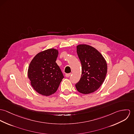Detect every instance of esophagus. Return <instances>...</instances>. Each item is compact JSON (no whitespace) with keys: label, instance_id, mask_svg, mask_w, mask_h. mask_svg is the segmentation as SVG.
Instances as JSON below:
<instances>
[{"label":"esophagus","instance_id":"1","mask_svg":"<svg viewBox=\"0 0 134 134\" xmlns=\"http://www.w3.org/2000/svg\"><path fill=\"white\" fill-rule=\"evenodd\" d=\"M71 75V73H68V74H65V76L66 77H69Z\"/></svg>","mask_w":134,"mask_h":134}]
</instances>
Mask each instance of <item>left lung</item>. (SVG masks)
<instances>
[{
  "instance_id": "obj_1",
  "label": "left lung",
  "mask_w": 134,
  "mask_h": 134,
  "mask_svg": "<svg viewBox=\"0 0 134 134\" xmlns=\"http://www.w3.org/2000/svg\"><path fill=\"white\" fill-rule=\"evenodd\" d=\"M77 53L81 62L82 74L75 85L76 89L82 94L91 93L100 87L105 79L106 61L95 48L88 45L77 46Z\"/></svg>"
}]
</instances>
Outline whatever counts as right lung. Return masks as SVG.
Listing matches in <instances>:
<instances>
[{"instance_id":"1","label":"right lung","mask_w":134,"mask_h":134,"mask_svg":"<svg viewBox=\"0 0 134 134\" xmlns=\"http://www.w3.org/2000/svg\"><path fill=\"white\" fill-rule=\"evenodd\" d=\"M58 55L57 50L48 49L38 53L29 64L28 76L33 88L40 94L55 93L64 78L56 62Z\"/></svg>"}]
</instances>
